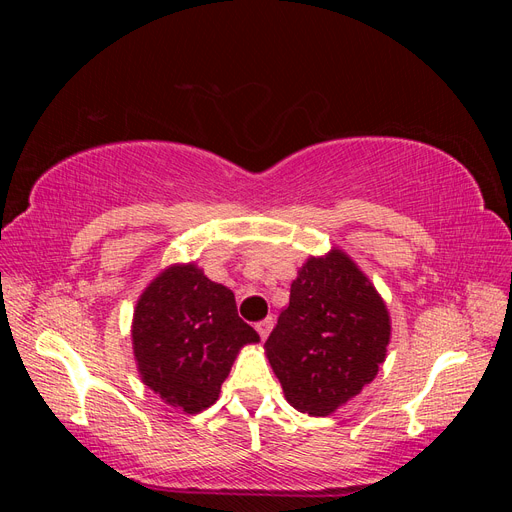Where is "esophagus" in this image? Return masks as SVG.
Wrapping results in <instances>:
<instances>
[{"instance_id":"1","label":"esophagus","mask_w":512,"mask_h":512,"mask_svg":"<svg viewBox=\"0 0 512 512\" xmlns=\"http://www.w3.org/2000/svg\"><path fill=\"white\" fill-rule=\"evenodd\" d=\"M271 329H273V318H271V316H267L265 320L256 322V331H258L260 339H267V335L271 333Z\"/></svg>"}]
</instances>
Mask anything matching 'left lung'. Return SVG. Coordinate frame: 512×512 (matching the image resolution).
<instances>
[{
	"label": "left lung",
	"mask_w": 512,
	"mask_h": 512,
	"mask_svg": "<svg viewBox=\"0 0 512 512\" xmlns=\"http://www.w3.org/2000/svg\"><path fill=\"white\" fill-rule=\"evenodd\" d=\"M391 337L380 294L339 250L309 258L265 342L292 408L327 416L378 374Z\"/></svg>",
	"instance_id": "8db88e82"
}]
</instances>
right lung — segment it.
Listing matches in <instances>:
<instances>
[{
	"label": "right lung",
	"instance_id": "add662e5",
	"mask_svg": "<svg viewBox=\"0 0 512 512\" xmlns=\"http://www.w3.org/2000/svg\"><path fill=\"white\" fill-rule=\"evenodd\" d=\"M258 339L239 318L232 290L194 265L160 273L134 309L132 344L143 382L188 414L215 404L239 348Z\"/></svg>",
	"mask_w": 512,
	"mask_h": 512
}]
</instances>
